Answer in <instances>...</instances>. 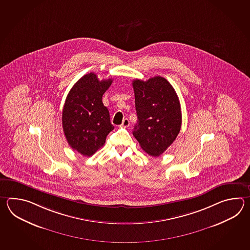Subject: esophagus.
<instances>
[{
    "instance_id": "34e87169",
    "label": "esophagus",
    "mask_w": 250,
    "mask_h": 250,
    "mask_svg": "<svg viewBox=\"0 0 250 250\" xmlns=\"http://www.w3.org/2000/svg\"><path fill=\"white\" fill-rule=\"evenodd\" d=\"M128 126H129V121L127 119H124L122 125H121V127H127Z\"/></svg>"
}]
</instances>
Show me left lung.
Returning a JSON list of instances; mask_svg holds the SVG:
<instances>
[{
  "mask_svg": "<svg viewBox=\"0 0 250 250\" xmlns=\"http://www.w3.org/2000/svg\"><path fill=\"white\" fill-rule=\"evenodd\" d=\"M132 85L138 115L133 136L146 153L159 156L181 130L179 97L172 85L160 76L146 81L133 80Z\"/></svg>",
  "mask_w": 250,
  "mask_h": 250,
  "instance_id": "8db88e82",
  "label": "left lung"
}]
</instances>
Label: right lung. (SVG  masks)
Listing matches in <instances>:
<instances>
[{"instance_id": "obj_1", "label": "right lung", "mask_w": 250, "mask_h": 250, "mask_svg": "<svg viewBox=\"0 0 250 250\" xmlns=\"http://www.w3.org/2000/svg\"><path fill=\"white\" fill-rule=\"evenodd\" d=\"M112 79L99 80L93 72L78 80L66 97L62 127L69 146L91 156L105 143L114 128L102 97L112 85Z\"/></svg>"}]
</instances>
